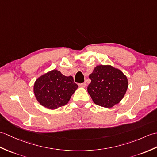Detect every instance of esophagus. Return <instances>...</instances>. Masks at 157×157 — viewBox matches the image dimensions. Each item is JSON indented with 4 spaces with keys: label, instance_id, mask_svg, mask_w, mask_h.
Wrapping results in <instances>:
<instances>
[{
    "label": "esophagus",
    "instance_id": "obj_1",
    "mask_svg": "<svg viewBox=\"0 0 157 157\" xmlns=\"http://www.w3.org/2000/svg\"><path fill=\"white\" fill-rule=\"evenodd\" d=\"M78 86L79 87H85L86 86V83H79Z\"/></svg>",
    "mask_w": 157,
    "mask_h": 157
}]
</instances>
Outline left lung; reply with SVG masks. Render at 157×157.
Listing matches in <instances>:
<instances>
[{"mask_svg": "<svg viewBox=\"0 0 157 157\" xmlns=\"http://www.w3.org/2000/svg\"><path fill=\"white\" fill-rule=\"evenodd\" d=\"M87 92L96 104L112 108L120 102L128 88V79L123 73L110 65H98L89 76Z\"/></svg>", "mask_w": 157, "mask_h": 157, "instance_id": "obj_1", "label": "left lung"}]
</instances>
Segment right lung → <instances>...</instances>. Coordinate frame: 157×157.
Listing matches in <instances>:
<instances>
[{"instance_id":"1","label":"right lung","mask_w":157,"mask_h":157,"mask_svg":"<svg viewBox=\"0 0 157 157\" xmlns=\"http://www.w3.org/2000/svg\"><path fill=\"white\" fill-rule=\"evenodd\" d=\"M77 88L72 76L53 70L36 80L34 94L40 104L53 110L67 104Z\"/></svg>"}]
</instances>
